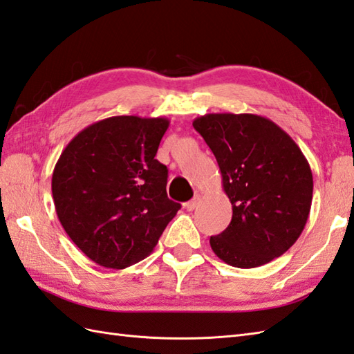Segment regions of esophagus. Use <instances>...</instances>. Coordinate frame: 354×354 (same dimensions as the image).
<instances>
[{
    "label": "esophagus",
    "instance_id": "34e87169",
    "mask_svg": "<svg viewBox=\"0 0 354 354\" xmlns=\"http://www.w3.org/2000/svg\"><path fill=\"white\" fill-rule=\"evenodd\" d=\"M199 202H201V196L197 194V196L193 197V199H192L190 202H187V203L184 205V207H185L187 211H193V209L197 208V205H199Z\"/></svg>",
    "mask_w": 354,
    "mask_h": 354
}]
</instances>
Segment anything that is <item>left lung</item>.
<instances>
[{
  "label": "left lung",
  "instance_id": "left-lung-1",
  "mask_svg": "<svg viewBox=\"0 0 354 354\" xmlns=\"http://www.w3.org/2000/svg\"><path fill=\"white\" fill-rule=\"evenodd\" d=\"M194 129L214 153L232 220L211 249L238 268L264 266L297 241L309 217L314 179L297 143L258 114L212 113Z\"/></svg>",
  "mask_w": 354,
  "mask_h": 354
}]
</instances>
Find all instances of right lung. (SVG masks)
Masks as SVG:
<instances>
[{"instance_id":"add662e5","label":"right lung","mask_w":354,"mask_h":354,"mask_svg":"<svg viewBox=\"0 0 354 354\" xmlns=\"http://www.w3.org/2000/svg\"><path fill=\"white\" fill-rule=\"evenodd\" d=\"M166 118L113 116L64 147L53 171L62 226L97 266L127 268L152 253L180 203L167 197V167L155 160Z\"/></svg>"}]
</instances>
